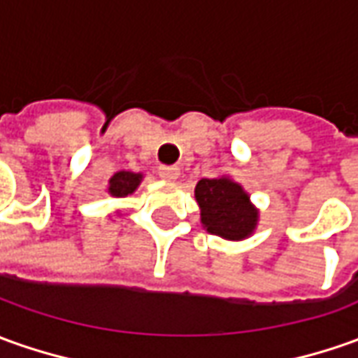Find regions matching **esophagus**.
Segmentation results:
<instances>
[{"mask_svg":"<svg viewBox=\"0 0 358 358\" xmlns=\"http://www.w3.org/2000/svg\"><path fill=\"white\" fill-rule=\"evenodd\" d=\"M159 176L164 180H176L180 176L178 166H160Z\"/></svg>","mask_w":358,"mask_h":358,"instance_id":"obj_1","label":"esophagus"}]
</instances>
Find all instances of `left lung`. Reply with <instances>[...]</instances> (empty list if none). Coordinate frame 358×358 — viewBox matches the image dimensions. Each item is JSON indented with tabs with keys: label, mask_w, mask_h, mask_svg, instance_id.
Wrapping results in <instances>:
<instances>
[{
	"label": "left lung",
	"mask_w": 358,
	"mask_h": 358,
	"mask_svg": "<svg viewBox=\"0 0 358 358\" xmlns=\"http://www.w3.org/2000/svg\"><path fill=\"white\" fill-rule=\"evenodd\" d=\"M201 223L211 235L239 241L249 237L257 225V210L237 182L229 178H201L196 186Z\"/></svg>",
	"instance_id": "1"
}]
</instances>
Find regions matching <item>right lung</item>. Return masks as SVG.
Masks as SVG:
<instances>
[{"mask_svg":"<svg viewBox=\"0 0 358 358\" xmlns=\"http://www.w3.org/2000/svg\"><path fill=\"white\" fill-rule=\"evenodd\" d=\"M141 174L135 172H117L113 174V178L109 180V194L115 196V198H125L129 194H133L137 186L141 184Z\"/></svg>","mask_w":358,"mask_h":358,"instance_id":"obj_1","label":"right lung"}]
</instances>
